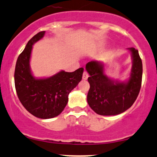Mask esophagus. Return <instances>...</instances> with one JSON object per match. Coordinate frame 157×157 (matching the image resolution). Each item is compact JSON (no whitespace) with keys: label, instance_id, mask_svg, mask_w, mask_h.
I'll list each match as a JSON object with an SVG mask.
<instances>
[{"label":"esophagus","instance_id":"1","mask_svg":"<svg viewBox=\"0 0 157 157\" xmlns=\"http://www.w3.org/2000/svg\"><path fill=\"white\" fill-rule=\"evenodd\" d=\"M88 78V74L86 71H84L83 73V75H82V78L84 79V80H87Z\"/></svg>","mask_w":157,"mask_h":157}]
</instances>
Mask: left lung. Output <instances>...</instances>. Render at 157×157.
I'll list each match as a JSON object with an SVG mask.
<instances>
[{"instance_id": "obj_1", "label": "left lung", "mask_w": 157, "mask_h": 157, "mask_svg": "<svg viewBox=\"0 0 157 157\" xmlns=\"http://www.w3.org/2000/svg\"><path fill=\"white\" fill-rule=\"evenodd\" d=\"M132 57L129 78L124 82L113 80L105 73L104 64L91 61L86 64L90 87L87 103L94 112L101 116H115L130 108L140 93L142 78V63L138 50L128 48Z\"/></svg>"}]
</instances>
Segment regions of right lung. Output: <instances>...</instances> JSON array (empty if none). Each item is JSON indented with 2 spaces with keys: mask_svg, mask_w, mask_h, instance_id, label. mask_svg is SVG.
<instances>
[{
  "mask_svg": "<svg viewBox=\"0 0 157 157\" xmlns=\"http://www.w3.org/2000/svg\"><path fill=\"white\" fill-rule=\"evenodd\" d=\"M45 31L37 33L26 44L17 58L15 70V86L23 106L40 119L59 116L68 102V96L82 78L84 68L72 73L64 70L48 78H37L30 69L33 45L44 36Z\"/></svg>",
  "mask_w": 157,
  "mask_h": 157,
  "instance_id": "right-lung-1",
  "label": "right lung"
}]
</instances>
